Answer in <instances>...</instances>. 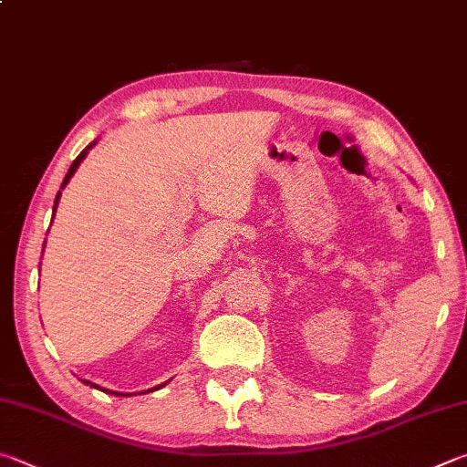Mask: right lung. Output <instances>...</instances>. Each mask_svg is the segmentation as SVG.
<instances>
[{
  "mask_svg": "<svg viewBox=\"0 0 467 467\" xmlns=\"http://www.w3.org/2000/svg\"><path fill=\"white\" fill-rule=\"evenodd\" d=\"M93 145H96V140H93V142H91V145H88L86 149H83V150L79 152V157L73 161V163H71V167H69V171H67V175H65V180H63V183H61V190L65 188V185H67V183H69V180H71V177H73V173H75V171H78V167L81 165V161H83V159H86V155H88V152H89V149H91ZM61 190H58V193H57V198H55V206H53V216H55V212H57V206H58V200H61ZM83 384H89L91 388H98V389H101V392H108V394H114V396H130V394H120V392H112V389L99 388V386H96V384H91V381H88V379H83ZM165 384H167V381H165ZM165 384H161V386H165ZM161 386H157V388H152V389H159ZM152 389H147V392H152ZM142 394H145V392H142Z\"/></svg>",
  "mask_w": 467,
  "mask_h": 467,
  "instance_id": "add662e5",
  "label": "right lung"
}]
</instances>
